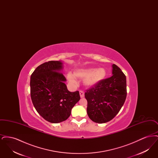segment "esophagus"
Here are the masks:
<instances>
[{
    "mask_svg": "<svg viewBox=\"0 0 158 158\" xmlns=\"http://www.w3.org/2000/svg\"><path fill=\"white\" fill-rule=\"evenodd\" d=\"M79 94H80V97H81V98H83L84 97V96H85V94H84V92H83V91H80L79 92Z\"/></svg>",
    "mask_w": 158,
    "mask_h": 158,
    "instance_id": "1",
    "label": "esophagus"
}]
</instances>
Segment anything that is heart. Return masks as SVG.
Wrapping results in <instances>:
<instances>
[{
    "label": "heart",
    "instance_id": "1",
    "mask_svg": "<svg viewBox=\"0 0 158 158\" xmlns=\"http://www.w3.org/2000/svg\"><path fill=\"white\" fill-rule=\"evenodd\" d=\"M106 75V70L102 68L80 69L75 70L73 72V75L69 73L67 79L70 84L76 85L77 83L76 78L85 79L84 85L88 87H92L101 82L105 78Z\"/></svg>",
    "mask_w": 158,
    "mask_h": 158
}]
</instances>
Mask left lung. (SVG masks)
Listing matches in <instances>:
<instances>
[{
    "label": "left lung",
    "mask_w": 158,
    "mask_h": 158,
    "mask_svg": "<svg viewBox=\"0 0 158 158\" xmlns=\"http://www.w3.org/2000/svg\"><path fill=\"white\" fill-rule=\"evenodd\" d=\"M111 77L102 80L87 90V114L97 123L111 120L118 113L127 96L126 77L120 68L113 64Z\"/></svg>",
    "instance_id": "obj_1"
}]
</instances>
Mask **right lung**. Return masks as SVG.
Wrapping results in <instances>:
<instances>
[{"instance_id": "obj_1", "label": "right lung", "mask_w": 158, "mask_h": 158, "mask_svg": "<svg viewBox=\"0 0 158 158\" xmlns=\"http://www.w3.org/2000/svg\"><path fill=\"white\" fill-rule=\"evenodd\" d=\"M63 69L61 61H50L38 66L31 76L32 104L43 118L52 123L66 120L81 99L79 91L68 90Z\"/></svg>"}]
</instances>
